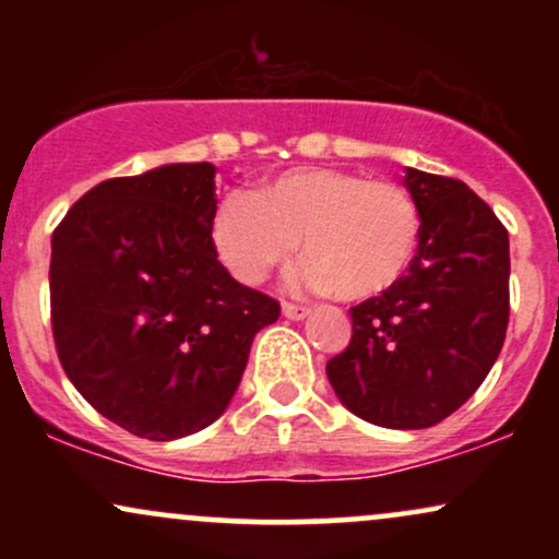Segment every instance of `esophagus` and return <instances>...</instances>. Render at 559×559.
Masks as SVG:
<instances>
[{
    "mask_svg": "<svg viewBox=\"0 0 559 559\" xmlns=\"http://www.w3.org/2000/svg\"><path fill=\"white\" fill-rule=\"evenodd\" d=\"M281 310H284V316L288 320H301V318L310 316V307L294 305V301H284V305H281Z\"/></svg>",
    "mask_w": 559,
    "mask_h": 559,
    "instance_id": "1",
    "label": "esophagus"
}]
</instances>
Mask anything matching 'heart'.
Wrapping results in <instances>:
<instances>
[{
	"label": "heart",
	"instance_id": "1",
	"mask_svg": "<svg viewBox=\"0 0 559 559\" xmlns=\"http://www.w3.org/2000/svg\"><path fill=\"white\" fill-rule=\"evenodd\" d=\"M210 234L217 258L241 284H262L301 241V286L365 301L391 292L413 267L423 217L394 181L294 168L267 178L254 194L230 191L217 204Z\"/></svg>",
	"mask_w": 559,
	"mask_h": 559
}]
</instances>
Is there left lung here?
Returning a JSON list of instances; mask_svg holds the SVG:
<instances>
[{"instance_id": "8db88e82", "label": "left lung", "mask_w": 559, "mask_h": 559, "mask_svg": "<svg viewBox=\"0 0 559 559\" xmlns=\"http://www.w3.org/2000/svg\"><path fill=\"white\" fill-rule=\"evenodd\" d=\"M423 217L413 267L391 292L352 307V338L325 373L357 418L428 428L476 394L510 320V239L463 181L407 168Z\"/></svg>"}]
</instances>
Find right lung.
<instances>
[{
	"label": "right lung",
	"instance_id": "1",
	"mask_svg": "<svg viewBox=\"0 0 559 559\" xmlns=\"http://www.w3.org/2000/svg\"><path fill=\"white\" fill-rule=\"evenodd\" d=\"M215 210V165L176 163L94 186L52 234L62 370L141 439H181L221 418L254 333L281 316L221 265Z\"/></svg>",
	"mask_w": 559,
	"mask_h": 559
}]
</instances>
